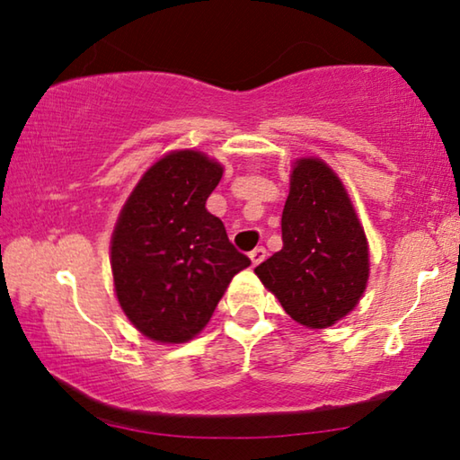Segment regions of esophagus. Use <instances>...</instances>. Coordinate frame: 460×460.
<instances>
[{
	"label": "esophagus",
	"instance_id": "obj_1",
	"mask_svg": "<svg viewBox=\"0 0 460 460\" xmlns=\"http://www.w3.org/2000/svg\"><path fill=\"white\" fill-rule=\"evenodd\" d=\"M266 255H268V252H266V247H255L252 253H249V260H252V263L253 266H258V263H261L263 260H266Z\"/></svg>",
	"mask_w": 460,
	"mask_h": 460
}]
</instances>
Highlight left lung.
<instances>
[{
    "label": "left lung",
    "mask_w": 460,
    "mask_h": 460,
    "mask_svg": "<svg viewBox=\"0 0 460 460\" xmlns=\"http://www.w3.org/2000/svg\"><path fill=\"white\" fill-rule=\"evenodd\" d=\"M282 241L255 274L286 313L310 329L351 313L367 286L369 247L345 186L323 160L294 162Z\"/></svg>",
    "instance_id": "left-lung-1"
}]
</instances>
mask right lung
<instances>
[{"label":"right lung","mask_w":460,"mask_h":460,"mask_svg":"<svg viewBox=\"0 0 460 460\" xmlns=\"http://www.w3.org/2000/svg\"><path fill=\"white\" fill-rule=\"evenodd\" d=\"M221 176L223 166L205 154L170 152L121 208L111 237L113 284L123 313L147 339L190 341L233 276L252 263L207 211Z\"/></svg>","instance_id":"add662e5"}]
</instances>
